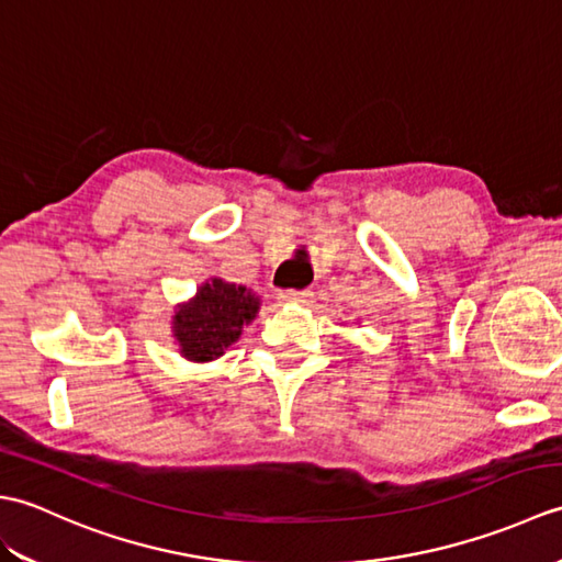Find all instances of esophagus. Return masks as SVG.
Wrapping results in <instances>:
<instances>
[{
  "mask_svg": "<svg viewBox=\"0 0 562 562\" xmlns=\"http://www.w3.org/2000/svg\"><path fill=\"white\" fill-rule=\"evenodd\" d=\"M280 300L282 302H294V304H308V300H312V292H308V290H300V292L290 290V292H282Z\"/></svg>",
  "mask_w": 562,
  "mask_h": 562,
  "instance_id": "1",
  "label": "esophagus"
}]
</instances>
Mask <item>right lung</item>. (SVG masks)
I'll return each mask as SVG.
<instances>
[{
  "mask_svg": "<svg viewBox=\"0 0 562 562\" xmlns=\"http://www.w3.org/2000/svg\"><path fill=\"white\" fill-rule=\"evenodd\" d=\"M258 312L260 296L254 290L214 274L200 284L188 302L176 304L171 316L173 345L188 362H214L241 338Z\"/></svg>",
  "mask_w": 562,
  "mask_h": 562,
  "instance_id": "1",
  "label": "right lung"
}]
</instances>
